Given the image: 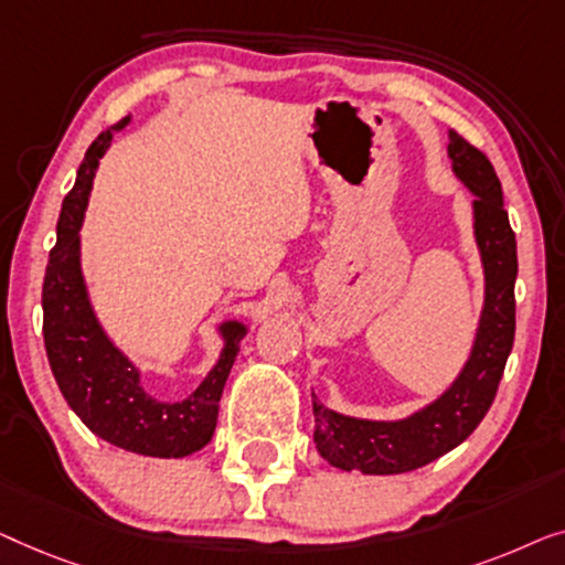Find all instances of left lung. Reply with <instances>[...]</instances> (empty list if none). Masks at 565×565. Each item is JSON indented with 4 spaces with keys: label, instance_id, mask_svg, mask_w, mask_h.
<instances>
[{
    "label": "left lung",
    "instance_id": "left-lung-1",
    "mask_svg": "<svg viewBox=\"0 0 565 565\" xmlns=\"http://www.w3.org/2000/svg\"><path fill=\"white\" fill-rule=\"evenodd\" d=\"M448 158L456 179L473 194V241L483 268V305L471 353L440 396L399 419L340 415L312 392L315 445L340 471L407 473L445 456L479 427L512 353L518 241L504 210L502 184L489 158L452 130Z\"/></svg>",
    "mask_w": 565,
    "mask_h": 565
}]
</instances>
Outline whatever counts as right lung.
<instances>
[{"instance_id": "1", "label": "right lung", "mask_w": 565, "mask_h": 565, "mask_svg": "<svg viewBox=\"0 0 565 565\" xmlns=\"http://www.w3.org/2000/svg\"><path fill=\"white\" fill-rule=\"evenodd\" d=\"M130 117L109 127L86 150L76 184L58 217V241L43 281V338L51 371L63 399L97 438L150 458H184L212 440L220 396L245 338V322L217 324L222 351L202 384L186 399H158L142 386L140 365L107 335L92 305L82 268V225L94 177L115 132Z\"/></svg>"}]
</instances>
